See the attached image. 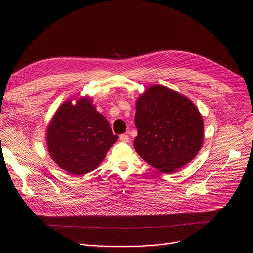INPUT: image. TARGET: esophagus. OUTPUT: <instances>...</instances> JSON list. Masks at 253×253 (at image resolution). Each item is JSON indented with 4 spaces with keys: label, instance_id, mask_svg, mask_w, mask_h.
<instances>
[{
    "label": "esophagus",
    "instance_id": "esophagus-1",
    "mask_svg": "<svg viewBox=\"0 0 253 253\" xmlns=\"http://www.w3.org/2000/svg\"><path fill=\"white\" fill-rule=\"evenodd\" d=\"M119 138H120V141L123 142V143H128L129 142V136L127 134H121L119 136Z\"/></svg>",
    "mask_w": 253,
    "mask_h": 253
}]
</instances>
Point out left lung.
Listing matches in <instances>:
<instances>
[{"label": "left lung", "mask_w": 253, "mask_h": 253, "mask_svg": "<svg viewBox=\"0 0 253 253\" xmlns=\"http://www.w3.org/2000/svg\"><path fill=\"white\" fill-rule=\"evenodd\" d=\"M134 149L163 173H174L198 154L204 124L198 108L181 93L163 85L148 87L135 103Z\"/></svg>", "instance_id": "1"}]
</instances>
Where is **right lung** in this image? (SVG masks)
<instances>
[{
    "label": "right lung",
    "mask_w": 253,
    "mask_h": 253,
    "mask_svg": "<svg viewBox=\"0 0 253 253\" xmlns=\"http://www.w3.org/2000/svg\"><path fill=\"white\" fill-rule=\"evenodd\" d=\"M73 99L77 100L75 105ZM45 135L52 160L73 176L96 170L118 141L91 97L64 101L49 122Z\"/></svg>",
    "instance_id": "obj_1"
}]
</instances>
